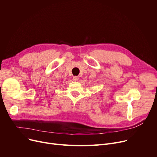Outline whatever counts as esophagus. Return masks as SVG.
<instances>
[{
    "instance_id": "obj_1",
    "label": "esophagus",
    "mask_w": 157,
    "mask_h": 157,
    "mask_svg": "<svg viewBox=\"0 0 157 157\" xmlns=\"http://www.w3.org/2000/svg\"><path fill=\"white\" fill-rule=\"evenodd\" d=\"M78 79H79V77H78V76H74V77L72 78V79H73L74 81H78Z\"/></svg>"
}]
</instances>
